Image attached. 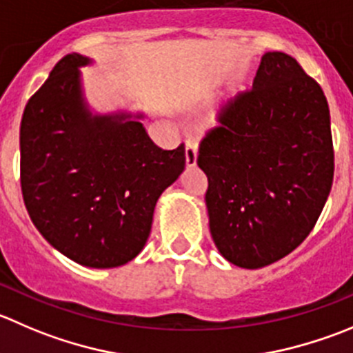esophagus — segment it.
I'll list each match as a JSON object with an SVG mask.
<instances>
[{
	"label": "esophagus",
	"mask_w": 353,
	"mask_h": 353,
	"mask_svg": "<svg viewBox=\"0 0 353 353\" xmlns=\"http://www.w3.org/2000/svg\"><path fill=\"white\" fill-rule=\"evenodd\" d=\"M196 157H198V145L193 138L186 139V165L194 167L196 165Z\"/></svg>",
	"instance_id": "1"
}]
</instances>
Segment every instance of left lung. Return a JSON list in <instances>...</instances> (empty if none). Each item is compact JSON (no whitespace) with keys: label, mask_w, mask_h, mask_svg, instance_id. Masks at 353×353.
<instances>
[{"label":"left lung","mask_w":353,"mask_h":353,"mask_svg":"<svg viewBox=\"0 0 353 353\" xmlns=\"http://www.w3.org/2000/svg\"><path fill=\"white\" fill-rule=\"evenodd\" d=\"M212 238L228 262L260 269L316 225L334 174L330 107L321 85L281 51L262 57L252 90L219 114L198 148Z\"/></svg>","instance_id":"8db88e82"}]
</instances>
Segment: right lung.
I'll list each match as a JSON object with an SVG mask.
<instances>
[{"label":"right lung","instance_id":"obj_1","mask_svg":"<svg viewBox=\"0 0 353 353\" xmlns=\"http://www.w3.org/2000/svg\"><path fill=\"white\" fill-rule=\"evenodd\" d=\"M61 58L27 101L20 124V184L30 221L48 243L94 269L124 265L145 246L160 194L186 165L184 145L162 150L143 114H93L81 70Z\"/></svg>","mask_w":353,"mask_h":353}]
</instances>
